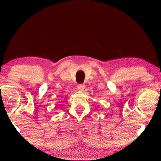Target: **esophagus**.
Listing matches in <instances>:
<instances>
[{"label":"esophagus","instance_id":"34e87169","mask_svg":"<svg viewBox=\"0 0 161 161\" xmlns=\"http://www.w3.org/2000/svg\"><path fill=\"white\" fill-rule=\"evenodd\" d=\"M84 89H85V85H83V84L78 85V89L80 90V91H83Z\"/></svg>","mask_w":161,"mask_h":161}]
</instances>
